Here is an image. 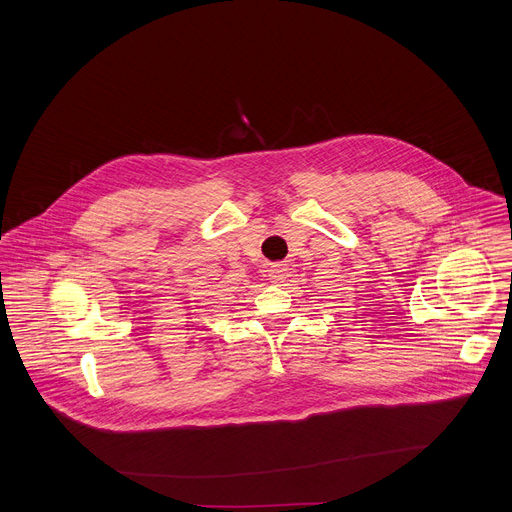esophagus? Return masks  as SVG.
I'll use <instances>...</instances> for the list:
<instances>
[{"mask_svg":"<svg viewBox=\"0 0 512 512\" xmlns=\"http://www.w3.org/2000/svg\"><path fill=\"white\" fill-rule=\"evenodd\" d=\"M267 277H269L273 283H281V281H285V279L289 277V269H287V265H283V263H275V265H271V267L267 269Z\"/></svg>","mask_w":512,"mask_h":512,"instance_id":"obj_1","label":"esophagus"}]
</instances>
